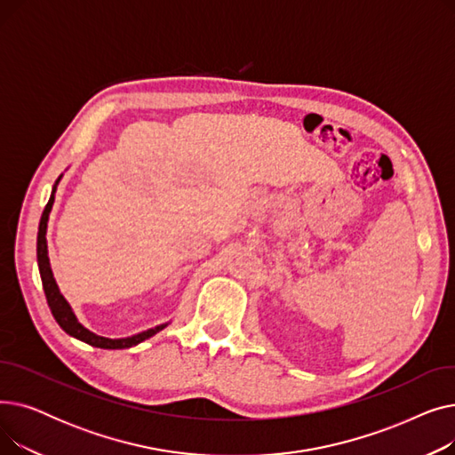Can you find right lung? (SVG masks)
<instances>
[{"mask_svg": "<svg viewBox=\"0 0 455 455\" xmlns=\"http://www.w3.org/2000/svg\"><path fill=\"white\" fill-rule=\"evenodd\" d=\"M55 194V189H53ZM55 197L52 196L50 201H47L44 213L40 218V227H38V240H36V258H38V269H40V276H42V285H44V293L47 299V304L52 307V314L55 317V321L59 323V326L69 333L71 338H77L92 347H98V348H107V350H116V348H129L134 347L141 341L149 339L151 336H155L156 331H160L162 328H165V324L155 326L151 330H146L141 333H136V336L131 338H124V339H108V338H101V336H95L93 331L86 330L77 317L71 312L69 304L66 302V299L60 295L59 291V285L53 278L52 267H50V258H47V242H45V230H47V220H50V212L53 206Z\"/></svg>", "mask_w": 455, "mask_h": 455, "instance_id": "add662e5", "label": "right lung"}]
</instances>
